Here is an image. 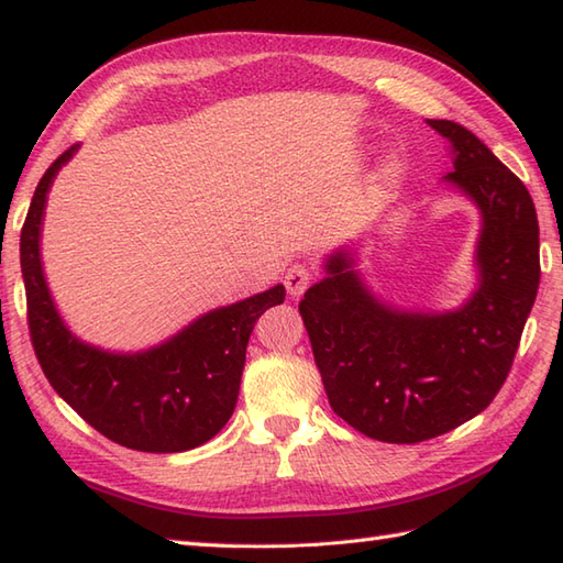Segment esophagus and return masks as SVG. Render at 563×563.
I'll use <instances>...</instances> for the list:
<instances>
[{
	"label": "esophagus",
	"instance_id": "obj_1",
	"mask_svg": "<svg viewBox=\"0 0 563 563\" xmlns=\"http://www.w3.org/2000/svg\"><path fill=\"white\" fill-rule=\"evenodd\" d=\"M312 280H314V271L309 268L307 263H292V266L285 271V288H288L292 297H300Z\"/></svg>",
	"mask_w": 563,
	"mask_h": 563
}]
</instances>
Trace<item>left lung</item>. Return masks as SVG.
<instances>
[{"mask_svg":"<svg viewBox=\"0 0 563 563\" xmlns=\"http://www.w3.org/2000/svg\"><path fill=\"white\" fill-rule=\"evenodd\" d=\"M450 140L445 178L482 210L479 288L454 312L377 302L339 251L300 314L331 409L363 435L411 445L470 421L510 373L540 288V224L528 188L470 130L428 121Z\"/></svg>","mask_w":563,"mask_h":563,"instance_id":"obj_1","label":"left lung"}]
</instances>
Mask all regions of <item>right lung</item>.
<instances>
[{
    "mask_svg": "<svg viewBox=\"0 0 563 563\" xmlns=\"http://www.w3.org/2000/svg\"><path fill=\"white\" fill-rule=\"evenodd\" d=\"M77 145L47 166L21 227V273L35 357L53 389L91 428L140 452H184L208 442L234 413L246 343L256 319L285 300V288L212 309L157 349L99 351L71 336L47 292L41 266L45 196Z\"/></svg>",
    "mask_w": 563,
    "mask_h": 563,
    "instance_id": "obj_1",
    "label": "right lung"
}]
</instances>
